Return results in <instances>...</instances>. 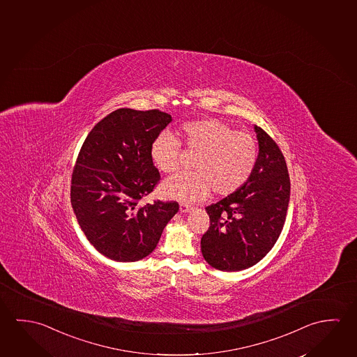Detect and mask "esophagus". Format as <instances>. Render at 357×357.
I'll list each match as a JSON object with an SVG mask.
<instances>
[{
    "label": "esophagus",
    "instance_id": "34e87169",
    "mask_svg": "<svg viewBox=\"0 0 357 357\" xmlns=\"http://www.w3.org/2000/svg\"><path fill=\"white\" fill-rule=\"evenodd\" d=\"M191 208H192L191 204H186V202H181V204H180V211H181V212H188Z\"/></svg>",
    "mask_w": 357,
    "mask_h": 357
}]
</instances>
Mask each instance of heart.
Returning a JSON list of instances; mask_svg holds the SVG:
<instances>
[{
  "label": "heart",
  "instance_id": "obj_1",
  "mask_svg": "<svg viewBox=\"0 0 357 357\" xmlns=\"http://www.w3.org/2000/svg\"><path fill=\"white\" fill-rule=\"evenodd\" d=\"M187 147L198 153L195 170L174 176L162 185L167 197L199 201L211 188L218 196H229L245 185L255 170L258 146L253 135L234 130L218 119L188 121L182 126ZM151 159L166 174L180 170L182 142L169 131H162L151 144Z\"/></svg>",
  "mask_w": 357,
  "mask_h": 357
}]
</instances>
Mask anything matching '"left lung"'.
<instances>
[{"instance_id":"8db88e82","label":"left lung","mask_w":357,"mask_h":357,"mask_svg":"<svg viewBox=\"0 0 357 357\" xmlns=\"http://www.w3.org/2000/svg\"><path fill=\"white\" fill-rule=\"evenodd\" d=\"M259 153L242 188L206 207L210 227L201 238L206 261L222 272H238L261 261L283 229L290 178L283 153L255 126Z\"/></svg>"}]
</instances>
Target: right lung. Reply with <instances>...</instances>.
Masks as SVG:
<instances>
[{
	"label": "right lung",
	"mask_w": 357,
	"mask_h": 357,
	"mask_svg": "<svg viewBox=\"0 0 357 357\" xmlns=\"http://www.w3.org/2000/svg\"><path fill=\"white\" fill-rule=\"evenodd\" d=\"M158 109H118L91 129L74 165L70 202L85 237L116 261L150 255L177 213L176 201L140 204L159 183L151 144L171 121Z\"/></svg>",
	"instance_id": "right-lung-1"
}]
</instances>
